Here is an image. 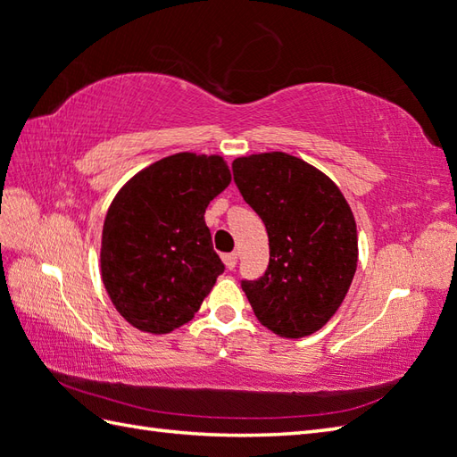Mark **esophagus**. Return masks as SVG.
Wrapping results in <instances>:
<instances>
[{"instance_id":"obj_1","label":"esophagus","mask_w":457,"mask_h":457,"mask_svg":"<svg viewBox=\"0 0 457 457\" xmlns=\"http://www.w3.org/2000/svg\"><path fill=\"white\" fill-rule=\"evenodd\" d=\"M221 261H224L226 269L233 270V269L237 267V253H229V254H224V257H221Z\"/></svg>"}]
</instances>
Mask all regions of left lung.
<instances>
[{"label":"left lung","mask_w":457,"mask_h":457,"mask_svg":"<svg viewBox=\"0 0 457 457\" xmlns=\"http://www.w3.org/2000/svg\"><path fill=\"white\" fill-rule=\"evenodd\" d=\"M233 177L269 233V269L241 282L254 315L278 337L302 338L331 320L358 264L354 214L331 179L300 157H237Z\"/></svg>","instance_id":"left-lung-1"}]
</instances>
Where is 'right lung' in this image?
<instances>
[{
    "instance_id": "obj_1",
    "label": "right lung",
    "mask_w": 457,
    "mask_h": 457,
    "mask_svg": "<svg viewBox=\"0 0 457 457\" xmlns=\"http://www.w3.org/2000/svg\"><path fill=\"white\" fill-rule=\"evenodd\" d=\"M231 183L221 155L180 152L130 177L107 210L101 278L137 331L167 335L188 323L224 264L204 212Z\"/></svg>"
}]
</instances>
